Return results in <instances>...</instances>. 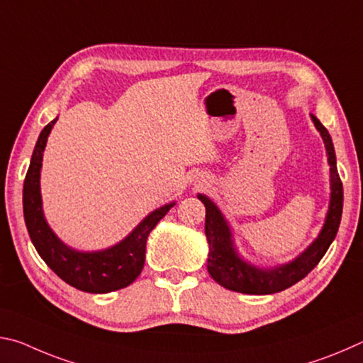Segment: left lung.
Segmentation results:
<instances>
[{"instance_id": "obj_1", "label": "left lung", "mask_w": 363, "mask_h": 363, "mask_svg": "<svg viewBox=\"0 0 363 363\" xmlns=\"http://www.w3.org/2000/svg\"><path fill=\"white\" fill-rule=\"evenodd\" d=\"M311 118L314 121L317 131L320 133L325 149H327L331 194L328 211L320 233L293 261L275 267H257L255 264L245 261L235 248L232 229L224 214L206 195H196L206 208L205 233L208 245H210L206 266L208 272L214 281H218L227 290L245 294H272L286 290L291 285L298 284L299 280H303L320 262L331 242L335 240L342 214V182L340 174H337L335 147L331 143L330 133L314 115H311Z\"/></svg>"}]
</instances>
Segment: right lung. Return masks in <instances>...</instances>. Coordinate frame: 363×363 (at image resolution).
Segmentation results:
<instances>
[{
    "label": "right lung",
    "instance_id": "obj_1",
    "mask_svg": "<svg viewBox=\"0 0 363 363\" xmlns=\"http://www.w3.org/2000/svg\"><path fill=\"white\" fill-rule=\"evenodd\" d=\"M52 120L40 133L36 140L30 167L23 182V218L28 235L36 251L49 269L56 272L65 284L86 293H110L131 285L139 277L145 261V243L149 233L160 219L164 218L176 203L157 208L140 220L130 235L113 247L99 251H79L65 245L49 227L43 213L40 176L43 167V152L51 133Z\"/></svg>",
    "mask_w": 363,
    "mask_h": 363
}]
</instances>
